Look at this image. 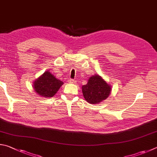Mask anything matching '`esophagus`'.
<instances>
[{"instance_id": "esophagus-1", "label": "esophagus", "mask_w": 157, "mask_h": 157, "mask_svg": "<svg viewBox=\"0 0 157 157\" xmlns=\"http://www.w3.org/2000/svg\"><path fill=\"white\" fill-rule=\"evenodd\" d=\"M68 82H69V83H70V84H73V83H74V82H75V80H74V79H68Z\"/></svg>"}]
</instances>
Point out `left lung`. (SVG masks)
Returning <instances> with one entry per match:
<instances>
[{
	"instance_id": "1",
	"label": "left lung",
	"mask_w": 157,
	"mask_h": 157,
	"mask_svg": "<svg viewBox=\"0 0 157 157\" xmlns=\"http://www.w3.org/2000/svg\"><path fill=\"white\" fill-rule=\"evenodd\" d=\"M84 98L90 104H98L106 99L111 91L110 86L99 75L90 77L88 83L82 87Z\"/></svg>"
}]
</instances>
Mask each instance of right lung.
I'll list each match as a JSON object with an SVG mask.
<instances>
[{"mask_svg":"<svg viewBox=\"0 0 157 157\" xmlns=\"http://www.w3.org/2000/svg\"><path fill=\"white\" fill-rule=\"evenodd\" d=\"M63 82L56 78L49 71H45L33 82V88L39 95L51 98L58 92Z\"/></svg>","mask_w":157,"mask_h":157,"instance_id":"add662e5","label":"right lung"}]
</instances>
